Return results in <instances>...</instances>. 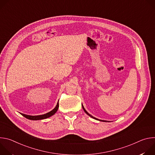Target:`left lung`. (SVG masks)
Returning <instances> with one entry per match:
<instances>
[{
	"instance_id": "1",
	"label": "left lung",
	"mask_w": 155,
	"mask_h": 155,
	"mask_svg": "<svg viewBox=\"0 0 155 155\" xmlns=\"http://www.w3.org/2000/svg\"><path fill=\"white\" fill-rule=\"evenodd\" d=\"M82 107H83V110L84 111V112H85L87 115H89L90 117H91V118H94V119H95V120H99V121H103V122H107V121H105V120H99V119H97V118H95V117H93V116H92V115H91L89 113H87V112H86V110L84 109V107H83V105H82ZM108 122H109V121H108Z\"/></svg>"
}]
</instances>
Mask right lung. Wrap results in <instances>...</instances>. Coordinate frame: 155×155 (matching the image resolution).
I'll list each match as a JSON object with an SVG mask.
<instances>
[{"mask_svg":"<svg viewBox=\"0 0 155 155\" xmlns=\"http://www.w3.org/2000/svg\"><path fill=\"white\" fill-rule=\"evenodd\" d=\"M59 108V101L57 103L56 106L55 107V108L52 110L51 111H50V112L43 114V115H37V116H32V115H28L26 114H21L23 117H25V118H26L27 119L29 120H43V119H46L47 118L50 117L51 116L53 115L54 114H55V113L57 112V110Z\"/></svg>","mask_w":155,"mask_h":155,"instance_id":"obj_1","label":"right lung"}]
</instances>
